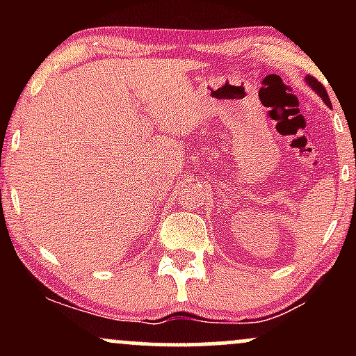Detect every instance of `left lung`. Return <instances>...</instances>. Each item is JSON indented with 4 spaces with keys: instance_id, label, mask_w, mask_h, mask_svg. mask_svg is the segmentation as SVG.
I'll use <instances>...</instances> for the list:
<instances>
[{
    "instance_id": "obj_1",
    "label": "left lung",
    "mask_w": 356,
    "mask_h": 356,
    "mask_svg": "<svg viewBox=\"0 0 356 356\" xmlns=\"http://www.w3.org/2000/svg\"><path fill=\"white\" fill-rule=\"evenodd\" d=\"M306 83L309 85V87H312L314 92L318 93V95L321 97L323 99V102H325L326 105H328V107H332V104H330V99H328V93H326V90H325V87H323V85L320 83V81H318L316 79H314V76H312V75H306Z\"/></svg>"
}]
</instances>
